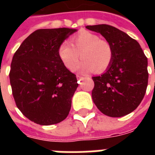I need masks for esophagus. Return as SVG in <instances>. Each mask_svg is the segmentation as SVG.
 I'll return each mask as SVG.
<instances>
[{"instance_id": "obj_1", "label": "esophagus", "mask_w": 155, "mask_h": 155, "mask_svg": "<svg viewBox=\"0 0 155 155\" xmlns=\"http://www.w3.org/2000/svg\"><path fill=\"white\" fill-rule=\"evenodd\" d=\"M76 78H77L78 80H82L83 79H84V77H83V76H80V75H76Z\"/></svg>"}]
</instances>
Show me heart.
<instances>
[{
  "label": "heart",
  "instance_id": "obj_1",
  "mask_svg": "<svg viewBox=\"0 0 155 155\" xmlns=\"http://www.w3.org/2000/svg\"><path fill=\"white\" fill-rule=\"evenodd\" d=\"M80 57L83 60L77 69L87 73L94 71L102 72L109 67L113 58V47L109 42L101 40L96 34L82 31L71 38V43L62 42L58 49V55L64 67L73 71Z\"/></svg>",
  "mask_w": 155,
  "mask_h": 155
}]
</instances>
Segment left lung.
<instances>
[{"mask_svg": "<svg viewBox=\"0 0 155 155\" xmlns=\"http://www.w3.org/2000/svg\"><path fill=\"white\" fill-rule=\"evenodd\" d=\"M99 33L113 47V58L105 72L92 77L93 102L102 113L120 117L135 110L148 84L147 58L139 43L112 25H87Z\"/></svg>", "mask_w": 155, "mask_h": 155, "instance_id": "1", "label": "left lung"}]
</instances>
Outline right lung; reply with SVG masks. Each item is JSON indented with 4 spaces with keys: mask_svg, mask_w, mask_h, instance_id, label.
Returning <instances> with one entry per match:
<instances>
[{
    "mask_svg": "<svg viewBox=\"0 0 155 155\" xmlns=\"http://www.w3.org/2000/svg\"><path fill=\"white\" fill-rule=\"evenodd\" d=\"M75 31L69 28L35 30L13 55L9 72L13 98L23 115L36 124H57L70 112L77 80L62 63L58 49Z\"/></svg>",
    "mask_w": 155,
    "mask_h": 155,
    "instance_id": "1",
    "label": "right lung"
}]
</instances>
